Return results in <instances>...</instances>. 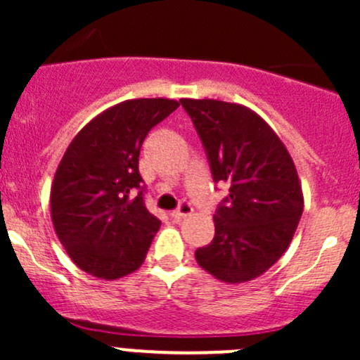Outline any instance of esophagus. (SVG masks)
Here are the masks:
<instances>
[{
    "instance_id": "esophagus-1",
    "label": "esophagus",
    "mask_w": 360,
    "mask_h": 360,
    "mask_svg": "<svg viewBox=\"0 0 360 360\" xmlns=\"http://www.w3.org/2000/svg\"><path fill=\"white\" fill-rule=\"evenodd\" d=\"M191 212H193V207H191L188 202H183L179 205V209L172 210V212H170V217H172V219H176V221H181V219H184V217L190 216Z\"/></svg>"
}]
</instances>
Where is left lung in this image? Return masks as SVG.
<instances>
[{"mask_svg": "<svg viewBox=\"0 0 360 360\" xmlns=\"http://www.w3.org/2000/svg\"><path fill=\"white\" fill-rule=\"evenodd\" d=\"M210 162L214 181L230 183L214 214V240L197 249L200 268L226 284L254 281L291 244L303 214V190L281 137L248 106L181 99Z\"/></svg>", "mask_w": 360, "mask_h": 360, "instance_id": "8db88e82", "label": "left lung"}]
</instances>
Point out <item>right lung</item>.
Instances as JSON below:
<instances>
[{
  "instance_id": "1",
  "label": "right lung",
  "mask_w": 360,
  "mask_h": 360,
  "mask_svg": "<svg viewBox=\"0 0 360 360\" xmlns=\"http://www.w3.org/2000/svg\"><path fill=\"white\" fill-rule=\"evenodd\" d=\"M177 108L163 97L123 101L90 120L68 146L53 176L50 214L79 270L115 281L144 263L162 223L143 202L141 144Z\"/></svg>"
}]
</instances>
